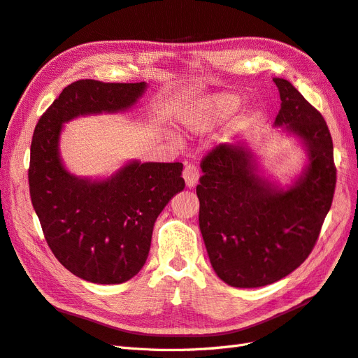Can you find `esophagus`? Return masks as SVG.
Masks as SVG:
<instances>
[{
  "instance_id": "obj_1",
  "label": "esophagus",
  "mask_w": 358,
  "mask_h": 358,
  "mask_svg": "<svg viewBox=\"0 0 358 358\" xmlns=\"http://www.w3.org/2000/svg\"><path fill=\"white\" fill-rule=\"evenodd\" d=\"M183 179H185V183L188 188H194L199 183V178H200V173L199 169L192 164H188L185 169H183Z\"/></svg>"
}]
</instances>
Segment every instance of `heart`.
<instances>
[{"label":"heart","instance_id":"b5f03b06","mask_svg":"<svg viewBox=\"0 0 358 358\" xmlns=\"http://www.w3.org/2000/svg\"><path fill=\"white\" fill-rule=\"evenodd\" d=\"M237 103L239 100L233 94L221 92L210 95L208 99L188 107L182 115V122L191 129H197V131L209 129L229 119L237 107Z\"/></svg>","mask_w":358,"mask_h":358}]
</instances>
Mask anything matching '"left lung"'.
I'll use <instances>...</instances> for the list:
<instances>
[{"label": "left lung", "instance_id": "1", "mask_svg": "<svg viewBox=\"0 0 358 358\" xmlns=\"http://www.w3.org/2000/svg\"><path fill=\"white\" fill-rule=\"evenodd\" d=\"M273 82L280 95L273 127L305 150L300 175L287 185L270 180L243 143L216 146L201 161L200 231L215 273L236 288L273 284L305 262L336 187L326 121L288 80Z\"/></svg>", "mask_w": 358, "mask_h": 358}]
</instances>
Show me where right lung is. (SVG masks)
<instances>
[{"mask_svg": "<svg viewBox=\"0 0 358 358\" xmlns=\"http://www.w3.org/2000/svg\"><path fill=\"white\" fill-rule=\"evenodd\" d=\"M148 88L78 80L41 115L31 142L29 194L58 262L92 284H122L146 263L154 224L185 188L182 162L131 159L110 176L82 178L64 166V124L79 116L127 112Z\"/></svg>", "mask_w": 358, "mask_h": 358, "instance_id": "right-lung-1", "label": "right lung"}]
</instances>
